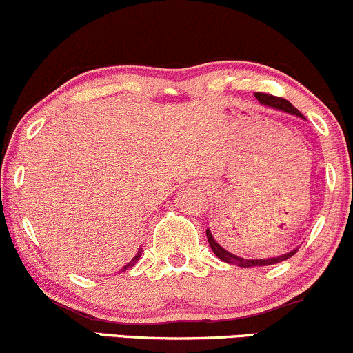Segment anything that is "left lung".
<instances>
[{
	"instance_id": "8db88e82",
	"label": "left lung",
	"mask_w": 353,
	"mask_h": 353,
	"mask_svg": "<svg viewBox=\"0 0 353 353\" xmlns=\"http://www.w3.org/2000/svg\"><path fill=\"white\" fill-rule=\"evenodd\" d=\"M255 98L261 101V105H265V106H270V108L274 110H279V111H285V113H291V114H296V117L299 118H304L301 113H299V110H296L294 106L291 105V103L288 101V99L284 98H277V96H272V94H265V92H255ZM206 236H208V242H210V247L211 250L214 252V255H216L220 261L226 262V264H233V265H239V267H262V265H274V264H279V262L283 261H288L289 257H292V255L298 252V248H294V250L288 252V254H283L279 255V257H270V259H243V257H239V255L232 254L230 250H226L225 248V243L221 242L220 236H213L211 235L210 228L206 230Z\"/></svg>"
}]
</instances>
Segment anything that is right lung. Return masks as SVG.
Masks as SVG:
<instances>
[{
    "label": "right lung",
    "instance_id": "obj_1",
    "mask_svg": "<svg viewBox=\"0 0 353 353\" xmlns=\"http://www.w3.org/2000/svg\"><path fill=\"white\" fill-rule=\"evenodd\" d=\"M140 255H142V250H139V254H137V255H135V257H133V259H132V261H130V262H128V264H127V265H125V267H123V269H121V272H123V270H127V269H130V267H133V265H135V262H137V261H139V259H140Z\"/></svg>",
    "mask_w": 353,
    "mask_h": 353
}]
</instances>
